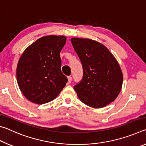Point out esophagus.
<instances>
[{"mask_svg":"<svg viewBox=\"0 0 146 146\" xmlns=\"http://www.w3.org/2000/svg\"><path fill=\"white\" fill-rule=\"evenodd\" d=\"M68 83H71V80H72V76H68Z\"/></svg>","mask_w":146,"mask_h":146,"instance_id":"esophagus-1","label":"esophagus"}]
</instances>
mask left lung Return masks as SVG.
<instances>
[{
    "instance_id": "8db88e82",
    "label": "left lung",
    "mask_w": 146,
    "mask_h": 146,
    "mask_svg": "<svg viewBox=\"0 0 146 146\" xmlns=\"http://www.w3.org/2000/svg\"><path fill=\"white\" fill-rule=\"evenodd\" d=\"M71 42L83 68L82 80L74 86L79 99L94 108L113 102L123 82L122 71L114 56L95 40L72 38Z\"/></svg>"
}]
</instances>
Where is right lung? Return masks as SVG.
I'll list each match as a JSON object with an SVG mask.
<instances>
[{"mask_svg":"<svg viewBox=\"0 0 146 146\" xmlns=\"http://www.w3.org/2000/svg\"><path fill=\"white\" fill-rule=\"evenodd\" d=\"M66 42L64 36L41 37L26 49L17 67L21 92L31 102L42 104L57 97L68 82L61 71L60 53Z\"/></svg>","mask_w":146,"mask_h":146,"instance_id":"right-lung-1","label":"right lung"}]
</instances>
